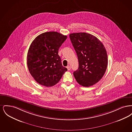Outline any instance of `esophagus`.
I'll return each instance as SVG.
<instances>
[{"label":"esophagus","mask_w":132,"mask_h":132,"mask_svg":"<svg viewBox=\"0 0 132 132\" xmlns=\"http://www.w3.org/2000/svg\"><path fill=\"white\" fill-rule=\"evenodd\" d=\"M67 69H68V70H70V69H71V67H70V66H67Z\"/></svg>","instance_id":"esophagus-1"}]
</instances>
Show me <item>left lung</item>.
Returning a JSON list of instances; mask_svg holds the SVG:
<instances>
[{
    "instance_id": "obj_1",
    "label": "left lung",
    "mask_w": 132,
    "mask_h": 132,
    "mask_svg": "<svg viewBox=\"0 0 132 132\" xmlns=\"http://www.w3.org/2000/svg\"><path fill=\"white\" fill-rule=\"evenodd\" d=\"M69 37L79 61V68L73 73L74 77L82 86H93L105 73L108 62L105 48L97 38L88 33H72Z\"/></svg>"
}]
</instances>
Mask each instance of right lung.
I'll list each match as a JSON object with an SVG mask.
<instances>
[{
    "label": "right lung",
    "instance_id": "obj_1",
    "mask_svg": "<svg viewBox=\"0 0 132 132\" xmlns=\"http://www.w3.org/2000/svg\"><path fill=\"white\" fill-rule=\"evenodd\" d=\"M67 38L56 31H49L39 35L31 43L27 65L32 77L40 85L54 86L67 71L58 55L59 48Z\"/></svg>",
    "mask_w": 132,
    "mask_h": 132
}]
</instances>
